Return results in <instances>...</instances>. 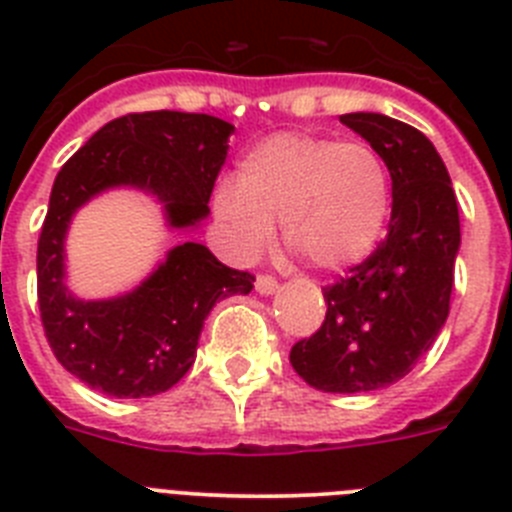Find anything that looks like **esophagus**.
I'll return each instance as SVG.
<instances>
[{"label":"esophagus","mask_w":512,"mask_h":512,"mask_svg":"<svg viewBox=\"0 0 512 512\" xmlns=\"http://www.w3.org/2000/svg\"><path fill=\"white\" fill-rule=\"evenodd\" d=\"M277 289V279L269 277V274H259V277H256V292H259V295H274Z\"/></svg>","instance_id":"34e87169"}]
</instances>
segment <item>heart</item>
I'll list each match as a JSON object with an SVG mask.
<instances>
[{"label": "heart", "instance_id": "b5f03b06", "mask_svg": "<svg viewBox=\"0 0 512 512\" xmlns=\"http://www.w3.org/2000/svg\"><path fill=\"white\" fill-rule=\"evenodd\" d=\"M215 215L243 256L269 243L277 220L287 246L320 271L356 266L377 248L390 215V171L361 140L277 133L241 158Z\"/></svg>", "mask_w": 512, "mask_h": 512}]
</instances>
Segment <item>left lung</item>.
Returning a JSON list of instances; mask_svg holds the SVG:
<instances>
[{"instance_id": "8db88e82", "label": "left lung", "mask_w": 512, "mask_h": 512, "mask_svg": "<svg viewBox=\"0 0 512 512\" xmlns=\"http://www.w3.org/2000/svg\"><path fill=\"white\" fill-rule=\"evenodd\" d=\"M341 122L390 171V230L364 264L325 287L323 325L292 346L289 361L315 390L354 395L402 379L433 346L449 318L461 228L449 171L420 130L379 112Z\"/></svg>"}]
</instances>
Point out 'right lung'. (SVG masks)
I'll return each mask as SVG.
<instances>
[{
	"label": "right lung",
	"mask_w": 512,
	"mask_h": 512,
	"mask_svg": "<svg viewBox=\"0 0 512 512\" xmlns=\"http://www.w3.org/2000/svg\"><path fill=\"white\" fill-rule=\"evenodd\" d=\"M233 130L194 112L125 115L99 128L58 171L38 241L40 318L63 369L92 390L110 397L171 390L194 364L215 302L248 295L256 279L187 241L125 295L81 300L66 284L71 217L107 189L128 187L156 197L171 230L197 228L210 215Z\"/></svg>",
	"instance_id": "add662e5"
}]
</instances>
